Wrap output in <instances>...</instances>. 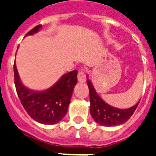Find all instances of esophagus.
<instances>
[{
    "label": "esophagus",
    "mask_w": 156,
    "mask_h": 156,
    "mask_svg": "<svg viewBox=\"0 0 156 156\" xmlns=\"http://www.w3.org/2000/svg\"><path fill=\"white\" fill-rule=\"evenodd\" d=\"M77 78H78V81L80 82V83H84L86 81V76H85V73L83 70H80L78 72Z\"/></svg>",
    "instance_id": "obj_1"
}]
</instances>
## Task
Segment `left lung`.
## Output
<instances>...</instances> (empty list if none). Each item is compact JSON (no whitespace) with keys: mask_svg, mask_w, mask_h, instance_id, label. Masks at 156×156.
<instances>
[{"mask_svg":"<svg viewBox=\"0 0 156 156\" xmlns=\"http://www.w3.org/2000/svg\"><path fill=\"white\" fill-rule=\"evenodd\" d=\"M90 99V114L95 122L102 126H114L125 123L132 116L139 102L129 109H118L107 104L98 96L90 80H87Z\"/></svg>","mask_w":156,"mask_h":156,"instance_id":"8db88e82","label":"left lung"}]
</instances>
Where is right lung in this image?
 Returning a JSON list of instances; mask_svg holds the SVG:
<instances>
[{
	"label": "right lung",
	"instance_id": "right-lung-1",
	"mask_svg": "<svg viewBox=\"0 0 156 156\" xmlns=\"http://www.w3.org/2000/svg\"><path fill=\"white\" fill-rule=\"evenodd\" d=\"M41 28L37 25L26 36L33 35ZM14 84L17 94L27 114L36 121L44 124H54L66 115L71 102L72 92L77 83V71L74 70L63 75L51 88L42 92L27 89L22 84L14 63Z\"/></svg>",
	"mask_w": 156,
	"mask_h": 156
}]
</instances>
